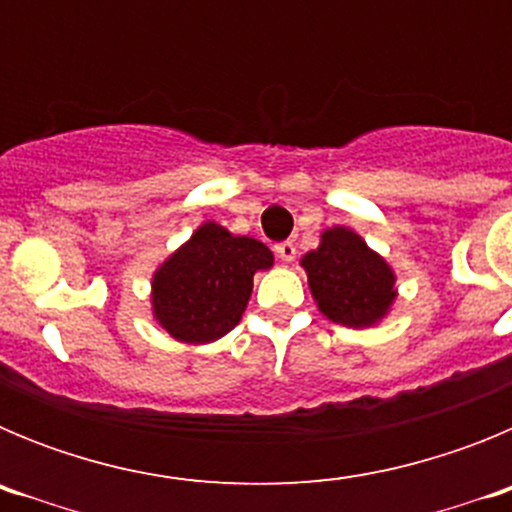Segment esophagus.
I'll return each mask as SVG.
<instances>
[{"label": "esophagus", "mask_w": 512, "mask_h": 512, "mask_svg": "<svg viewBox=\"0 0 512 512\" xmlns=\"http://www.w3.org/2000/svg\"><path fill=\"white\" fill-rule=\"evenodd\" d=\"M274 251H277V256L282 261H295V256H297V248H295V243L292 241H282V243H277V246H274Z\"/></svg>", "instance_id": "34e87169"}]
</instances>
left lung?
<instances>
[{
    "label": "left lung",
    "mask_w": 512,
    "mask_h": 512,
    "mask_svg": "<svg viewBox=\"0 0 512 512\" xmlns=\"http://www.w3.org/2000/svg\"><path fill=\"white\" fill-rule=\"evenodd\" d=\"M302 266L320 312L333 323L369 328L395 300V274L354 230H325L320 246L305 253Z\"/></svg>",
    "instance_id": "1"
}]
</instances>
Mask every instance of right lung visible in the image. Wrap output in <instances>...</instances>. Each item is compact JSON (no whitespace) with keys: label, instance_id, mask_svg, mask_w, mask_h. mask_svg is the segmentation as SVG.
I'll list each match as a JSON object with an SVG mask.
<instances>
[{"label":"right lung","instance_id":"1","mask_svg":"<svg viewBox=\"0 0 512 512\" xmlns=\"http://www.w3.org/2000/svg\"><path fill=\"white\" fill-rule=\"evenodd\" d=\"M271 264L274 256L256 238L205 223L156 271L153 315L176 341H217L241 323L253 274Z\"/></svg>","mask_w":512,"mask_h":512}]
</instances>
